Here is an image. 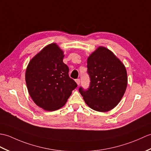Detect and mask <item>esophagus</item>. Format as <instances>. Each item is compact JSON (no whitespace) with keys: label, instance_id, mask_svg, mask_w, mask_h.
<instances>
[{"label":"esophagus","instance_id":"obj_1","mask_svg":"<svg viewBox=\"0 0 151 151\" xmlns=\"http://www.w3.org/2000/svg\"><path fill=\"white\" fill-rule=\"evenodd\" d=\"M76 83H77V85H78L79 86V84H80V79H76Z\"/></svg>","mask_w":151,"mask_h":151}]
</instances>
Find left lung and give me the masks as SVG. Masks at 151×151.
<instances>
[{
    "label": "left lung",
    "instance_id": "8db88e82",
    "mask_svg": "<svg viewBox=\"0 0 151 151\" xmlns=\"http://www.w3.org/2000/svg\"><path fill=\"white\" fill-rule=\"evenodd\" d=\"M89 88L79 91L85 102L96 111L105 112L113 109L121 101L127 86L125 65L112 51L99 46L87 59Z\"/></svg>",
    "mask_w": 151,
    "mask_h": 151
}]
</instances>
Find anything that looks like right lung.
I'll return each mask as SVG.
<instances>
[{
	"instance_id": "1",
	"label": "right lung",
	"mask_w": 151,
	"mask_h": 151,
	"mask_svg": "<svg viewBox=\"0 0 151 151\" xmlns=\"http://www.w3.org/2000/svg\"><path fill=\"white\" fill-rule=\"evenodd\" d=\"M64 52L52 43L36 54L28 63L25 79L28 93L37 105L54 111L65 105L78 85L69 77L63 63Z\"/></svg>"
}]
</instances>
